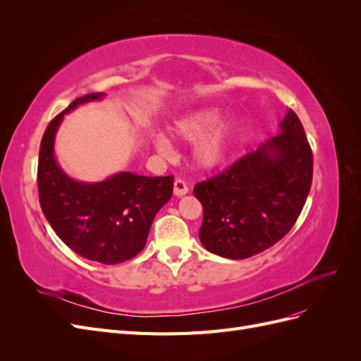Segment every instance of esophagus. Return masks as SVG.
I'll return each instance as SVG.
<instances>
[{"label": "esophagus", "mask_w": 361, "mask_h": 361, "mask_svg": "<svg viewBox=\"0 0 361 361\" xmlns=\"http://www.w3.org/2000/svg\"><path fill=\"white\" fill-rule=\"evenodd\" d=\"M173 191H174V195H176V197H182V195H185V194L188 192L187 183H185L182 179H176V180H174Z\"/></svg>", "instance_id": "1"}]
</instances>
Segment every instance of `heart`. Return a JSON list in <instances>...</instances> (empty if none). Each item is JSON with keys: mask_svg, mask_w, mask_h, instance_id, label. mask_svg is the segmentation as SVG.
<instances>
[{"mask_svg": "<svg viewBox=\"0 0 361 361\" xmlns=\"http://www.w3.org/2000/svg\"><path fill=\"white\" fill-rule=\"evenodd\" d=\"M221 117V110L215 106L194 108L178 116L167 128L174 140L195 141L191 161L197 170L212 171L221 167L231 154L239 122L236 118H228L220 123ZM154 145L161 155L170 154V143L166 137L158 135Z\"/></svg>", "mask_w": 361, "mask_h": 361, "instance_id": "1", "label": "heart"}]
</instances>
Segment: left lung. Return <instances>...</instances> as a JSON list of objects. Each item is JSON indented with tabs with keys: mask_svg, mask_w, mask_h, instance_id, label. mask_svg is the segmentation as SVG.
<instances>
[{
	"mask_svg": "<svg viewBox=\"0 0 361 361\" xmlns=\"http://www.w3.org/2000/svg\"><path fill=\"white\" fill-rule=\"evenodd\" d=\"M312 174L307 137L297 114L288 110L276 137L194 187L203 206L200 243L226 259H247L272 247L300 216Z\"/></svg>",
	"mask_w": 361,
	"mask_h": 361,
	"instance_id": "8db88e82",
	"label": "left lung"
}]
</instances>
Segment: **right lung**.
I'll list each match as a JSON object with an SVG mask.
<instances>
[{
    "instance_id": "obj_1",
    "label": "right lung",
    "mask_w": 361,
    "mask_h": 361,
    "mask_svg": "<svg viewBox=\"0 0 361 361\" xmlns=\"http://www.w3.org/2000/svg\"><path fill=\"white\" fill-rule=\"evenodd\" d=\"M104 97H78L51 120L40 143L37 187L42 212L61 241L84 259L114 265L145 248L155 215L171 197L173 178L120 171L101 182H81L60 167L54 145L64 114Z\"/></svg>"
}]
</instances>
